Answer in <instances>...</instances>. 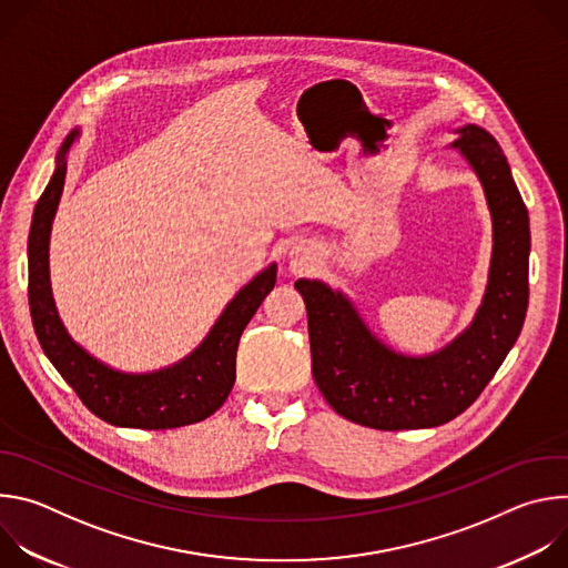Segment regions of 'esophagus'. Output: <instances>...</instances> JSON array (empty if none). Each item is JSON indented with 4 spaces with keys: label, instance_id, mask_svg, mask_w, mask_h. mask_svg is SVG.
Returning a JSON list of instances; mask_svg holds the SVG:
<instances>
[{
    "label": "esophagus",
    "instance_id": "34e87169",
    "mask_svg": "<svg viewBox=\"0 0 568 568\" xmlns=\"http://www.w3.org/2000/svg\"><path fill=\"white\" fill-rule=\"evenodd\" d=\"M290 272L292 274H303V272H310L314 265H316V252L307 245H296L292 247L290 252Z\"/></svg>",
    "mask_w": 568,
    "mask_h": 568
}]
</instances>
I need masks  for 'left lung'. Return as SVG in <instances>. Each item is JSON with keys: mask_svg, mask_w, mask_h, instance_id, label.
I'll use <instances>...</instances> for the list:
<instances>
[{"mask_svg": "<svg viewBox=\"0 0 568 568\" xmlns=\"http://www.w3.org/2000/svg\"><path fill=\"white\" fill-rule=\"evenodd\" d=\"M449 143L478 178L493 217V258L469 326L436 353L414 357L379 342L355 303L323 281L298 278L307 310L312 375L351 423L397 432L438 427L460 416L515 346L528 310L530 224L497 139L467 123Z\"/></svg>", "mask_w": 568, "mask_h": 568, "instance_id": "obj_1", "label": "left lung"}]
</instances>
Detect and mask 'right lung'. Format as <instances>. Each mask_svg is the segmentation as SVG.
<instances>
[{"instance_id": "add662e5", "label": "right lung", "mask_w": 568, "mask_h": 568, "mask_svg": "<svg viewBox=\"0 0 568 568\" xmlns=\"http://www.w3.org/2000/svg\"><path fill=\"white\" fill-rule=\"evenodd\" d=\"M78 136L80 128H73L62 141L29 233V305L38 342L64 382L101 420L130 429H175L200 423L222 407L233 388L240 335L274 290L276 263L226 303L202 344L178 364L150 373H125L97 359L67 333L49 278L51 224L64 189L67 154Z\"/></svg>"}]
</instances>
